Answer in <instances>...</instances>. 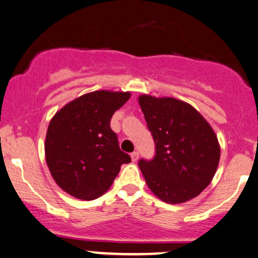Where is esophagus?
<instances>
[{"instance_id":"obj_1","label":"esophagus","mask_w":258,"mask_h":258,"mask_svg":"<svg viewBox=\"0 0 258 258\" xmlns=\"http://www.w3.org/2000/svg\"><path fill=\"white\" fill-rule=\"evenodd\" d=\"M130 157H132V160H133V161H138V159H139V152H133V153L130 154Z\"/></svg>"}]
</instances>
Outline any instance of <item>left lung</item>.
I'll list each match as a JSON object with an SVG mask.
<instances>
[{
    "mask_svg": "<svg viewBox=\"0 0 258 258\" xmlns=\"http://www.w3.org/2000/svg\"><path fill=\"white\" fill-rule=\"evenodd\" d=\"M139 104L155 144V157L139 161L151 191L171 205L199 196L211 184L220 160L211 124L176 98L142 94Z\"/></svg>",
    "mask_w": 258,
    "mask_h": 258,
    "instance_id": "obj_1",
    "label": "left lung"
}]
</instances>
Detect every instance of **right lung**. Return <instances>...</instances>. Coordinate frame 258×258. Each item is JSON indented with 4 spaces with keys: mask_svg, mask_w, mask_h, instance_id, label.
<instances>
[{
    "mask_svg": "<svg viewBox=\"0 0 258 258\" xmlns=\"http://www.w3.org/2000/svg\"><path fill=\"white\" fill-rule=\"evenodd\" d=\"M130 92L94 91L57 111L45 138V159L57 185L76 199H98L109 190L122 164L132 159L119 149L110 128L112 114Z\"/></svg>",
    "mask_w": 258,
    "mask_h": 258,
    "instance_id": "add662e5",
    "label": "right lung"
}]
</instances>
